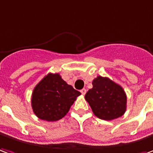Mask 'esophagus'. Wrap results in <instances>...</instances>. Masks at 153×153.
I'll return each mask as SVG.
<instances>
[{
    "label": "esophagus",
    "instance_id": "obj_1",
    "mask_svg": "<svg viewBox=\"0 0 153 153\" xmlns=\"http://www.w3.org/2000/svg\"><path fill=\"white\" fill-rule=\"evenodd\" d=\"M81 93L83 94V95H85V93H86V90L85 89H82V90H81Z\"/></svg>",
    "mask_w": 153,
    "mask_h": 153
}]
</instances>
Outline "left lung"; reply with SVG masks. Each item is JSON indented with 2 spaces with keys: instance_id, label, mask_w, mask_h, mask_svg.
<instances>
[{
  "instance_id": "1",
  "label": "left lung",
  "mask_w": 153,
  "mask_h": 153,
  "mask_svg": "<svg viewBox=\"0 0 153 153\" xmlns=\"http://www.w3.org/2000/svg\"><path fill=\"white\" fill-rule=\"evenodd\" d=\"M85 99L94 114L102 120L111 121L121 117L126 110V94L123 88L108 77L97 76Z\"/></svg>"
}]
</instances>
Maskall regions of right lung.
<instances>
[{
	"mask_svg": "<svg viewBox=\"0 0 153 153\" xmlns=\"http://www.w3.org/2000/svg\"><path fill=\"white\" fill-rule=\"evenodd\" d=\"M81 93L68 85L59 73H49L36 85L32 96L33 112L47 121L60 120Z\"/></svg>",
	"mask_w": 153,
	"mask_h": 153,
	"instance_id": "add662e5",
	"label": "right lung"
}]
</instances>
